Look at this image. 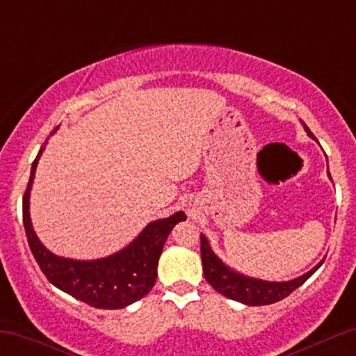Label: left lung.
<instances>
[{
	"label": "left lung",
	"instance_id": "left-lung-1",
	"mask_svg": "<svg viewBox=\"0 0 356 356\" xmlns=\"http://www.w3.org/2000/svg\"><path fill=\"white\" fill-rule=\"evenodd\" d=\"M305 130L309 137L314 138L313 134L309 132V129L306 125ZM330 179H332V175H330ZM201 257L204 276H206L207 283H209L216 291L220 293V295L249 306L273 305L276 303V301H281L283 298L291 295L296 288H300V286L321 266L323 261H320L316 266L309 269L308 273H305L303 276L295 277V280L291 281H281V283H276V281H263L256 280V277L244 276L241 275V273L234 271V269H231L229 266H226V264L214 254V251H212L209 246V241H207L204 234H201Z\"/></svg>",
	"mask_w": 356,
	"mask_h": 356
}]
</instances>
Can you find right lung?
<instances>
[{
  "instance_id": "obj_1",
  "label": "right lung",
  "mask_w": 356,
  "mask_h": 356,
  "mask_svg": "<svg viewBox=\"0 0 356 356\" xmlns=\"http://www.w3.org/2000/svg\"><path fill=\"white\" fill-rule=\"evenodd\" d=\"M56 129L53 132H56ZM43 149L44 145L33 161L30 181L23 195L24 231L40 269L53 286L95 308L120 309L136 303L155 284L159 257L167 236L175 224L187 219L186 214L179 211L170 218L147 224L129 246L102 259L79 261L53 254L40 243L30 218V191Z\"/></svg>"
}]
</instances>
